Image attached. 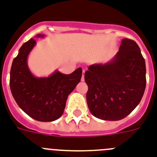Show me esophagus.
Masks as SVG:
<instances>
[{"mask_svg": "<svg viewBox=\"0 0 157 157\" xmlns=\"http://www.w3.org/2000/svg\"><path fill=\"white\" fill-rule=\"evenodd\" d=\"M85 70H83L82 76H81V81H85Z\"/></svg>", "mask_w": 157, "mask_h": 157, "instance_id": "1", "label": "esophagus"}]
</instances>
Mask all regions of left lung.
<instances>
[{"instance_id": "1", "label": "left lung", "mask_w": 157, "mask_h": 157, "mask_svg": "<svg viewBox=\"0 0 157 157\" xmlns=\"http://www.w3.org/2000/svg\"><path fill=\"white\" fill-rule=\"evenodd\" d=\"M145 61L138 44L123 39L109 62L94 64L85 73L90 113L104 121H120L133 111L146 87Z\"/></svg>"}]
</instances>
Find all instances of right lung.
Wrapping results in <instances>:
<instances>
[{"instance_id": "add662e5", "label": "right lung", "mask_w": 157, "mask_h": 157, "mask_svg": "<svg viewBox=\"0 0 157 157\" xmlns=\"http://www.w3.org/2000/svg\"><path fill=\"white\" fill-rule=\"evenodd\" d=\"M44 36L37 34L36 37ZM36 43L33 38L24 43L13 60L10 89L18 106L27 115L42 122L54 121L62 116L68 95L81 81L82 69L78 68L68 75L56 70L48 77H36L27 63Z\"/></svg>"}]
</instances>
